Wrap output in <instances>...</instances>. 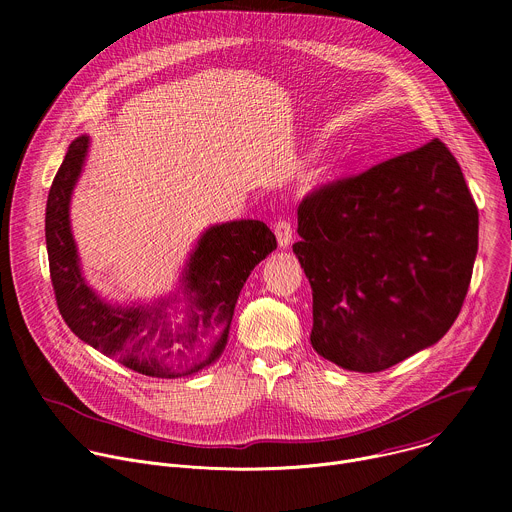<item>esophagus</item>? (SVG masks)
Segmentation results:
<instances>
[{
	"mask_svg": "<svg viewBox=\"0 0 512 512\" xmlns=\"http://www.w3.org/2000/svg\"><path fill=\"white\" fill-rule=\"evenodd\" d=\"M275 237H277L279 247H283V249L291 243V237H294V229H291L289 218H279V221L275 223Z\"/></svg>",
	"mask_w": 512,
	"mask_h": 512,
	"instance_id": "obj_1",
	"label": "esophagus"
}]
</instances>
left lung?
Segmentation results:
<instances>
[{
  "label": "left lung",
  "instance_id": "1",
  "mask_svg": "<svg viewBox=\"0 0 512 512\" xmlns=\"http://www.w3.org/2000/svg\"><path fill=\"white\" fill-rule=\"evenodd\" d=\"M294 245L314 296V350L379 373L456 322L478 251V208L440 139L312 190Z\"/></svg>",
  "mask_w": 512,
  "mask_h": 512
}]
</instances>
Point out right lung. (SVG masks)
<instances>
[{
  "mask_svg": "<svg viewBox=\"0 0 512 512\" xmlns=\"http://www.w3.org/2000/svg\"><path fill=\"white\" fill-rule=\"evenodd\" d=\"M89 150L81 135L54 176L46 202V249L58 310L83 342L145 377H188L221 356L241 289L259 261L275 247V235L261 221H233L210 227L184 271L188 320L168 322V302L154 308L105 304L81 275L70 233L68 204Z\"/></svg>",
  "mask_w": 512,
  "mask_h": 512,
  "instance_id": "1",
  "label": "right lung"
}]
</instances>
